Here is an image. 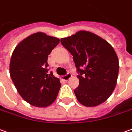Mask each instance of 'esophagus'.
Wrapping results in <instances>:
<instances>
[{"instance_id": "obj_1", "label": "esophagus", "mask_w": 132, "mask_h": 132, "mask_svg": "<svg viewBox=\"0 0 132 132\" xmlns=\"http://www.w3.org/2000/svg\"><path fill=\"white\" fill-rule=\"evenodd\" d=\"M71 77H72V75H71V73H67L66 76H62L61 78H62V79H63V80H65V81H68V80L71 79Z\"/></svg>"}]
</instances>
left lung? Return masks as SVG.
<instances>
[{
    "instance_id": "8db88e82",
    "label": "left lung",
    "mask_w": 132,
    "mask_h": 132,
    "mask_svg": "<svg viewBox=\"0 0 132 132\" xmlns=\"http://www.w3.org/2000/svg\"><path fill=\"white\" fill-rule=\"evenodd\" d=\"M61 43L71 53L79 73V85L74 90L77 100L88 107L106 101L116 87L119 69L114 48L86 31L62 38Z\"/></svg>"
}]
</instances>
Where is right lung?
Returning a JSON list of instances; mask_svg holds the SVG:
<instances>
[{"instance_id":"add662e5","label":"right lung","mask_w":132,"mask_h":132,"mask_svg":"<svg viewBox=\"0 0 132 132\" xmlns=\"http://www.w3.org/2000/svg\"><path fill=\"white\" fill-rule=\"evenodd\" d=\"M58 38L38 32L15 48L10 62V75L21 96L31 105L47 107L56 100L61 83L53 73L48 74L47 60L59 44Z\"/></svg>"}]
</instances>
